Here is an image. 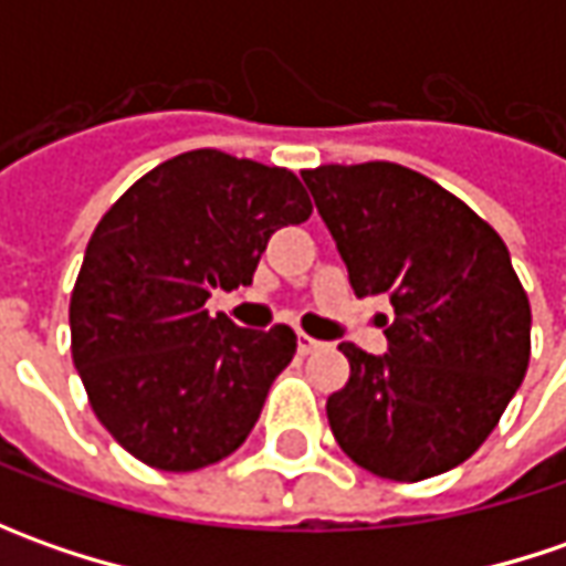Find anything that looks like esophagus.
<instances>
[{"label":"esophagus","instance_id":"esophagus-1","mask_svg":"<svg viewBox=\"0 0 566 566\" xmlns=\"http://www.w3.org/2000/svg\"><path fill=\"white\" fill-rule=\"evenodd\" d=\"M324 343L315 337H308V334H298V356H312V353H317Z\"/></svg>","mask_w":566,"mask_h":566}]
</instances>
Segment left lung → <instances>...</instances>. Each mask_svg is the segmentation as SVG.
<instances>
[{
  "mask_svg": "<svg viewBox=\"0 0 566 566\" xmlns=\"http://www.w3.org/2000/svg\"><path fill=\"white\" fill-rule=\"evenodd\" d=\"M359 298L387 295V353L339 343L346 387L327 422L343 453L394 482L469 460L530 365L533 312L501 235L460 198L397 164L302 172Z\"/></svg>",
  "mask_w": 566,
  "mask_h": 566,
  "instance_id": "obj_1",
  "label": "left lung"
}]
</instances>
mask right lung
Returning a JSON list of instances; mask_svg holds the SVG:
<instances>
[{
  "label": "right lung",
  "mask_w": 566,
  "mask_h": 566,
  "mask_svg": "<svg viewBox=\"0 0 566 566\" xmlns=\"http://www.w3.org/2000/svg\"><path fill=\"white\" fill-rule=\"evenodd\" d=\"M308 217L290 169L223 150L166 160L106 210L69 305L72 359L132 457L195 472L245 444L295 334L235 327L205 305L249 286L273 232Z\"/></svg>",
  "instance_id": "obj_1"
}]
</instances>
